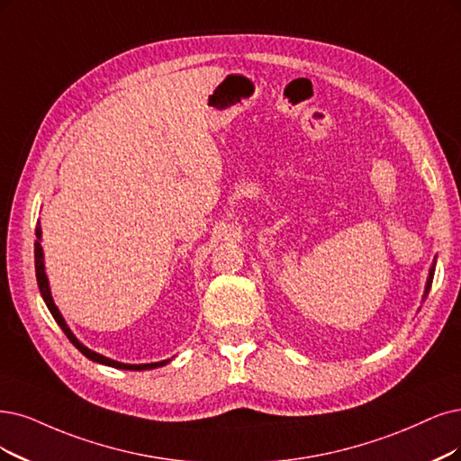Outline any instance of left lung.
Segmentation results:
<instances>
[{
    "instance_id": "1",
    "label": "left lung",
    "mask_w": 461,
    "mask_h": 461,
    "mask_svg": "<svg viewBox=\"0 0 461 461\" xmlns=\"http://www.w3.org/2000/svg\"><path fill=\"white\" fill-rule=\"evenodd\" d=\"M433 274H435V264H433V267H431V271H429V279H428V286H425V296H428V293H429V288H431V283H433Z\"/></svg>"
}]
</instances>
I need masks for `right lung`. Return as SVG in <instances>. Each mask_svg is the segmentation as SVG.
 Masks as SVG:
<instances>
[{
	"instance_id": "right-lung-1",
	"label": "right lung",
	"mask_w": 461,
	"mask_h": 461,
	"mask_svg": "<svg viewBox=\"0 0 461 461\" xmlns=\"http://www.w3.org/2000/svg\"><path fill=\"white\" fill-rule=\"evenodd\" d=\"M36 237H38V241H36V245H33V257H36V277H38L40 293H41V296H43V300H45V303H47V308H49L50 315L55 317V321L59 322V327L64 330V334L68 336V339H70V342H72L85 357H87V359H91V361H95V363H100V365H106V366H113V368H123V370H149V368H158V366H163V365L168 363V359H167V361L151 363V365H125V363L112 361V359H108V357L98 355V353H95V351L85 348L83 344H79L77 338L72 334V330L68 329V325L64 322L60 312L57 310V305H55V302H53V296H50L49 281H47V276H45V266H43V250H41V245H40V237H41V228H40V226L36 228Z\"/></svg>"
}]
</instances>
